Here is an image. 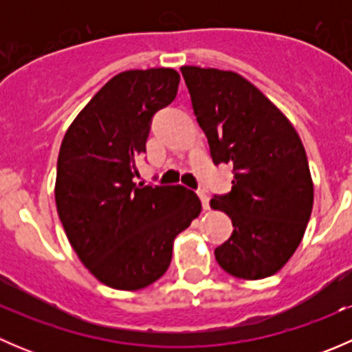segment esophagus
Here are the masks:
<instances>
[{
	"label": "esophagus",
	"mask_w": 352,
	"mask_h": 352,
	"mask_svg": "<svg viewBox=\"0 0 352 352\" xmlns=\"http://www.w3.org/2000/svg\"><path fill=\"white\" fill-rule=\"evenodd\" d=\"M197 196H199V199H201L202 208L209 209V197H208V194H206V190H197Z\"/></svg>",
	"instance_id": "obj_1"
}]
</instances>
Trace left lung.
I'll return each instance as SVG.
<instances>
[{
  "instance_id": "left-lung-1",
  "label": "left lung",
  "mask_w": 352,
  "mask_h": 352,
  "mask_svg": "<svg viewBox=\"0 0 352 352\" xmlns=\"http://www.w3.org/2000/svg\"><path fill=\"white\" fill-rule=\"evenodd\" d=\"M180 71L212 162L230 163L235 173L232 192L211 199L235 228L216 261L239 279L269 278L294 254L314 208L303 143L285 113L235 71Z\"/></svg>"
}]
</instances>
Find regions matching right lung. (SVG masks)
Wrapping results in <instances>:
<instances>
[{
	"mask_svg": "<svg viewBox=\"0 0 352 352\" xmlns=\"http://www.w3.org/2000/svg\"><path fill=\"white\" fill-rule=\"evenodd\" d=\"M179 81L172 67L119 73L78 113L61 143L59 219L85 267L113 289L136 291L162 278L173 240L202 209L182 186L134 182L151 117L172 104Z\"/></svg>",
	"mask_w": 352,
	"mask_h": 352,
	"instance_id": "right-lung-1",
	"label": "right lung"
}]
</instances>
